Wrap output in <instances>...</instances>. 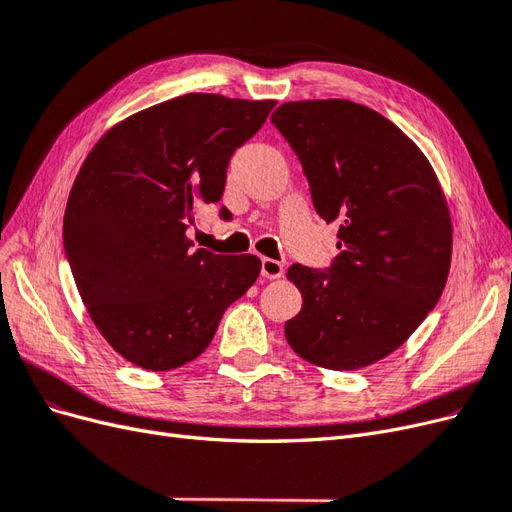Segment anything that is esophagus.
<instances>
[{"mask_svg":"<svg viewBox=\"0 0 512 512\" xmlns=\"http://www.w3.org/2000/svg\"><path fill=\"white\" fill-rule=\"evenodd\" d=\"M260 273H262V277H267V280H277V277H282V273H284V265L280 260L262 258Z\"/></svg>","mask_w":512,"mask_h":512,"instance_id":"1","label":"esophagus"}]
</instances>
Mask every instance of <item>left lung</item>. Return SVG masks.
<instances>
[{
    "mask_svg": "<svg viewBox=\"0 0 512 512\" xmlns=\"http://www.w3.org/2000/svg\"><path fill=\"white\" fill-rule=\"evenodd\" d=\"M271 123L297 153L322 220L339 222L329 269L292 265L303 307L290 348L350 371L397 350L436 307L453 224L431 164L393 121L350 100L286 102Z\"/></svg>",
    "mask_w": 512,
    "mask_h": 512,
    "instance_id": "1",
    "label": "left lung"
}]
</instances>
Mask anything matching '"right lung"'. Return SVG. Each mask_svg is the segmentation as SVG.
<instances>
[{"mask_svg":"<svg viewBox=\"0 0 512 512\" xmlns=\"http://www.w3.org/2000/svg\"><path fill=\"white\" fill-rule=\"evenodd\" d=\"M273 106L185 94L123 119L83 162L64 250L91 320L126 361L149 371L194 361L256 282V256L192 250L185 230L200 205L220 203L232 153Z\"/></svg>","mask_w":512,"mask_h":512,"instance_id":"obj_1","label":"right lung"}]
</instances>
